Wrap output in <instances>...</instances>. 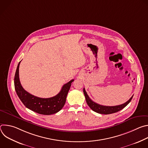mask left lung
<instances>
[{
  "label": "left lung",
  "mask_w": 148,
  "mask_h": 148,
  "mask_svg": "<svg viewBox=\"0 0 148 148\" xmlns=\"http://www.w3.org/2000/svg\"><path fill=\"white\" fill-rule=\"evenodd\" d=\"M83 92H84V95H85V97H86V102H87L88 106L90 107V108L94 112H96L101 114H105V115L115 113V112H118L120 110H122L131 102V101L132 99V97L134 96V95H132L131 97V98L128 101H126L125 103H124L123 104L116 105V106H104V105H99L97 103H95L93 101H92L90 99V98L88 97V95L84 88L83 89Z\"/></svg>",
  "instance_id": "1"
}]
</instances>
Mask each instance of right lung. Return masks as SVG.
I'll return each mask as SVG.
<instances>
[{"instance_id": "add662e5", "label": "right lung", "mask_w": 148, "mask_h": 148, "mask_svg": "<svg viewBox=\"0 0 148 148\" xmlns=\"http://www.w3.org/2000/svg\"><path fill=\"white\" fill-rule=\"evenodd\" d=\"M20 61L18 62L14 79V88L18 98L29 110L42 115H51L60 111L66 101V98L74 79L64 84L60 92L54 97L49 98H42L36 97L27 92L21 85L18 69Z\"/></svg>"}]
</instances>
